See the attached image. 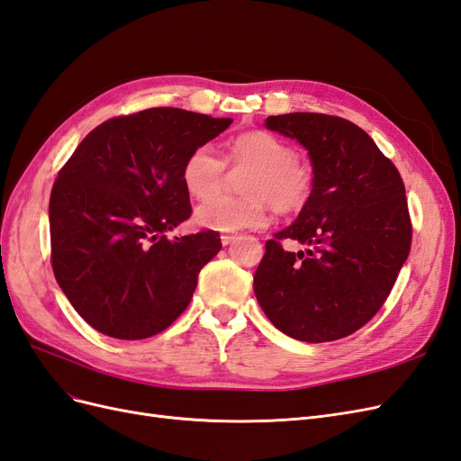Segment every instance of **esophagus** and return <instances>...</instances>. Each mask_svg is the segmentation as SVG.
Here are the masks:
<instances>
[{"mask_svg": "<svg viewBox=\"0 0 461 461\" xmlns=\"http://www.w3.org/2000/svg\"><path fill=\"white\" fill-rule=\"evenodd\" d=\"M234 240H236L234 234H221V244H222V246H229V244H232Z\"/></svg>", "mask_w": 461, "mask_h": 461, "instance_id": "1", "label": "esophagus"}]
</instances>
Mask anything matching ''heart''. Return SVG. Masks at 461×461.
I'll list each match as a JSON object with an SVG mask.
<instances>
[{
  "label": "heart",
  "mask_w": 461,
  "mask_h": 461,
  "mask_svg": "<svg viewBox=\"0 0 461 461\" xmlns=\"http://www.w3.org/2000/svg\"><path fill=\"white\" fill-rule=\"evenodd\" d=\"M229 159L254 167L246 176L244 198L213 194L225 175V161L212 146L196 148L183 165V185L188 194L194 198L212 194L194 212V221L202 229L217 232L259 229L269 221L271 202L283 212H294L312 196V165L298 159L294 148L281 136L265 131L239 134L229 146Z\"/></svg>",
  "instance_id": "b5f03b06"
}]
</instances>
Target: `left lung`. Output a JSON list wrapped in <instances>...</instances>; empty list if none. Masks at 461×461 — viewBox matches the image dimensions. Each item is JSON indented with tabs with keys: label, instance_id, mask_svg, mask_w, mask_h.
Returning a JSON list of instances; mask_svg holds the SVG:
<instances>
[{
	"label": "left lung",
	"instance_id": "obj_1",
	"mask_svg": "<svg viewBox=\"0 0 461 461\" xmlns=\"http://www.w3.org/2000/svg\"><path fill=\"white\" fill-rule=\"evenodd\" d=\"M265 129L308 149L313 190L296 221L265 242L256 298L290 339H344L381 310L408 259L406 188L393 161L350 121L286 113L265 119ZM285 238L306 249L286 253Z\"/></svg>",
	"mask_w": 461,
	"mask_h": 461
}]
</instances>
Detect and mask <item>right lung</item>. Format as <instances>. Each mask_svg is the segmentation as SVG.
Listing matches in <instances>:
<instances>
[{
	"mask_svg": "<svg viewBox=\"0 0 461 461\" xmlns=\"http://www.w3.org/2000/svg\"><path fill=\"white\" fill-rule=\"evenodd\" d=\"M230 122L178 107L115 117L59 171L50 198L53 275L97 332L142 340L188 308L202 267L219 254V232H165L192 213L186 158Z\"/></svg>",
	"mask_w": 461,
	"mask_h": 461,
	"instance_id": "add662e5",
	"label": "right lung"
}]
</instances>
